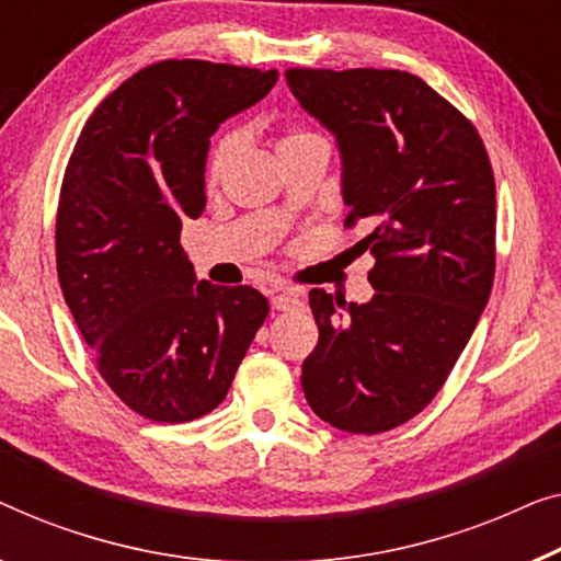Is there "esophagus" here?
Returning <instances> with one entry per match:
<instances>
[{
	"mask_svg": "<svg viewBox=\"0 0 561 561\" xmlns=\"http://www.w3.org/2000/svg\"><path fill=\"white\" fill-rule=\"evenodd\" d=\"M302 305V299L297 295H291V291H282V295H274L272 297V307L279 312H289V310H297V307Z\"/></svg>",
	"mask_w": 561,
	"mask_h": 561,
	"instance_id": "1",
	"label": "esophagus"
}]
</instances>
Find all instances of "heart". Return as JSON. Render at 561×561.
I'll use <instances>...</instances> for the list:
<instances>
[{"mask_svg": "<svg viewBox=\"0 0 561 561\" xmlns=\"http://www.w3.org/2000/svg\"><path fill=\"white\" fill-rule=\"evenodd\" d=\"M307 139H318V134L307 131V129H289L282 137L279 149L289 147V145H299V141H307ZM239 147H241V134L239 131H226L224 137H218V141L213 145L210 154H208V164H205V178H208L210 185H216L218 180L226 175V170L231 168V162H233L236 152H239Z\"/></svg>", "mask_w": 561, "mask_h": 561, "instance_id": "b5f03b06", "label": "heart"}]
</instances>
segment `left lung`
I'll list each match as a JSON object with an SVG mask.
<instances>
[{
  "mask_svg": "<svg viewBox=\"0 0 561 561\" xmlns=\"http://www.w3.org/2000/svg\"><path fill=\"white\" fill-rule=\"evenodd\" d=\"M299 106L335 134L345 226H366L370 302L310 291L318 345L302 363L322 422L378 435L437 397L491 297L495 180L457 108L407 70L289 68Z\"/></svg>",
  "mask_w": 561,
  "mask_h": 561,
  "instance_id": "left-lung-1",
  "label": "left lung"
}]
</instances>
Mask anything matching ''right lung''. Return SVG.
Wrapping results in <instances>:
<instances>
[{
  "instance_id": "right-lung-1",
  "label": "right lung",
  "mask_w": 561,
  "mask_h": 561,
  "mask_svg": "<svg viewBox=\"0 0 561 561\" xmlns=\"http://www.w3.org/2000/svg\"><path fill=\"white\" fill-rule=\"evenodd\" d=\"M277 78L154 62L101 101L68 160L55 220L62 297L108 389L152 422L213 412L270 314L254 287L195 279L180 231L205 208L210 134Z\"/></svg>"
}]
</instances>
